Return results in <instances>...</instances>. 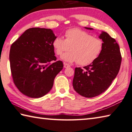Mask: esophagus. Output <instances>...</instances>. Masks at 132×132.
Masks as SVG:
<instances>
[{"label": "esophagus", "instance_id": "34e87169", "mask_svg": "<svg viewBox=\"0 0 132 132\" xmlns=\"http://www.w3.org/2000/svg\"><path fill=\"white\" fill-rule=\"evenodd\" d=\"M70 66V65L68 63H64V68H69Z\"/></svg>", "mask_w": 132, "mask_h": 132}]
</instances>
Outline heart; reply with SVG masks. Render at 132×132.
I'll list each match as a JSON object with an SVG mask.
<instances>
[{"label":"heart","mask_w":132,"mask_h":132,"mask_svg":"<svg viewBox=\"0 0 132 132\" xmlns=\"http://www.w3.org/2000/svg\"><path fill=\"white\" fill-rule=\"evenodd\" d=\"M65 39L57 37L53 42L56 55L62 56L68 62H76L82 66L88 65L95 61L104 48L102 40L95 38L86 31L79 28H71L64 34Z\"/></svg>","instance_id":"b5f03b06"}]
</instances>
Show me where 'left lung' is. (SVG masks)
<instances>
[{
    "mask_svg": "<svg viewBox=\"0 0 132 132\" xmlns=\"http://www.w3.org/2000/svg\"><path fill=\"white\" fill-rule=\"evenodd\" d=\"M99 37L104 42L101 55L84 69L75 68L73 88L84 97H94L105 91L117 77L121 64L122 56L116 40L106 32Z\"/></svg>",
    "mask_w": 132,
    "mask_h": 132,
    "instance_id": "obj_1",
    "label": "left lung"
}]
</instances>
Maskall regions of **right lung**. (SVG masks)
<instances>
[{"mask_svg": "<svg viewBox=\"0 0 132 132\" xmlns=\"http://www.w3.org/2000/svg\"><path fill=\"white\" fill-rule=\"evenodd\" d=\"M56 38L51 29L31 28L11 45L13 82L23 94L39 98L52 88L56 76L63 68V62L57 61L55 56L53 42Z\"/></svg>", "mask_w": 132, "mask_h": 132, "instance_id": "add662e5", "label": "right lung"}]
</instances>
